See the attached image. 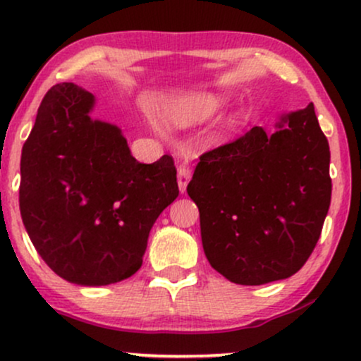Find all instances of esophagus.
I'll return each mask as SVG.
<instances>
[{
	"instance_id": "1",
	"label": "esophagus",
	"mask_w": 361,
	"mask_h": 361,
	"mask_svg": "<svg viewBox=\"0 0 361 361\" xmlns=\"http://www.w3.org/2000/svg\"><path fill=\"white\" fill-rule=\"evenodd\" d=\"M189 180H190V169H189V165L180 164L179 169H177V182H179L180 192H185Z\"/></svg>"
}]
</instances>
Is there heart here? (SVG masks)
<instances>
[{
    "mask_svg": "<svg viewBox=\"0 0 361 361\" xmlns=\"http://www.w3.org/2000/svg\"><path fill=\"white\" fill-rule=\"evenodd\" d=\"M226 99L214 92H199L189 94L176 101L167 111V118L177 126L197 125L216 116L224 108Z\"/></svg>",
    "mask_w": 361,
    "mask_h": 361,
    "instance_id": "obj_1",
    "label": "heart"
}]
</instances>
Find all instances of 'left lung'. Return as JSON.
<instances>
[{
    "label": "left lung",
    "instance_id": "left-lung-1",
    "mask_svg": "<svg viewBox=\"0 0 361 361\" xmlns=\"http://www.w3.org/2000/svg\"><path fill=\"white\" fill-rule=\"evenodd\" d=\"M277 128L253 126L202 154L188 185L207 260L241 286L299 272L331 202L329 143L314 104L282 116Z\"/></svg>",
    "mask_w": 361,
    "mask_h": 361
}]
</instances>
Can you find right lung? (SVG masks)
I'll return each instance as SVG.
<instances>
[{"label": "right lung", "mask_w": 361, "mask_h": 361, "mask_svg": "<svg viewBox=\"0 0 361 361\" xmlns=\"http://www.w3.org/2000/svg\"><path fill=\"white\" fill-rule=\"evenodd\" d=\"M92 106L72 82L44 96L21 150L20 213L59 277L94 287L142 267L148 233L179 185L171 155L140 164L118 126L89 116Z\"/></svg>", "instance_id": "1"}]
</instances>
